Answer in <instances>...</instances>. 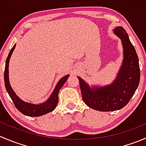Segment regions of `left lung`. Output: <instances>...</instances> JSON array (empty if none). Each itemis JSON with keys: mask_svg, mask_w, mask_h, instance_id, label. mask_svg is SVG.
Wrapping results in <instances>:
<instances>
[{"mask_svg": "<svg viewBox=\"0 0 146 146\" xmlns=\"http://www.w3.org/2000/svg\"><path fill=\"white\" fill-rule=\"evenodd\" d=\"M113 32L121 41L123 56L115 80L104 86H90L78 77L84 102L100 111H116L125 107L134 95L140 82L138 57L129 35L122 27H116Z\"/></svg>", "mask_w": 146, "mask_h": 146, "instance_id": "1", "label": "left lung"}]
</instances>
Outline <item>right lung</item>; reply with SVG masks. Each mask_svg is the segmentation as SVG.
I'll use <instances>...</instances> for the list:
<instances>
[{"label":"right lung","instance_id":"1","mask_svg":"<svg viewBox=\"0 0 146 146\" xmlns=\"http://www.w3.org/2000/svg\"><path fill=\"white\" fill-rule=\"evenodd\" d=\"M16 44L13 46V48L10 51L9 54L8 56L6 61H5V72H4V82H5V86L8 95H10V98L14 103L16 108L24 115L28 117H40V116L44 115L46 114L51 112L56 107L58 102V92L60 89L62 88L64 84L66 82L67 79L68 78L69 75H66L64 77L61 78L58 80V83L56 85L54 91L52 92L49 98L44 102L40 104H33V103L27 102L23 100L20 99L18 96L15 94L14 90L12 88L9 81V61L11 57L12 54L15 48Z\"/></svg>","mask_w":146,"mask_h":146}]
</instances>
